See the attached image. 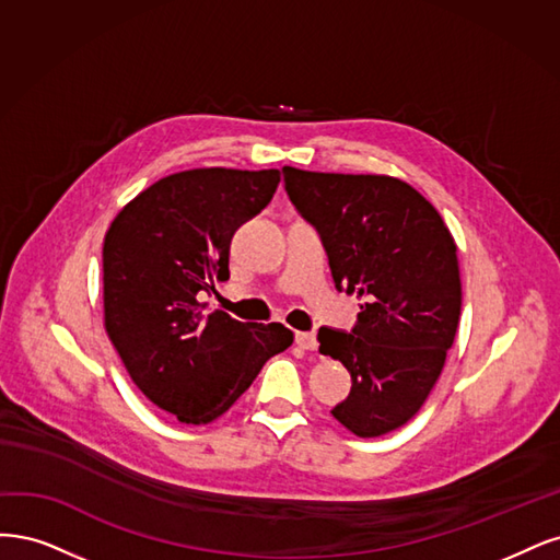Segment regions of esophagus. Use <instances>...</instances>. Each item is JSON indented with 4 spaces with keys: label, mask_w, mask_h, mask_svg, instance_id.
I'll use <instances>...</instances> for the list:
<instances>
[{
    "label": "esophagus",
    "mask_w": 560,
    "mask_h": 560,
    "mask_svg": "<svg viewBox=\"0 0 560 560\" xmlns=\"http://www.w3.org/2000/svg\"><path fill=\"white\" fill-rule=\"evenodd\" d=\"M295 345L300 349H306V351H316L318 341H316L314 332H295Z\"/></svg>",
    "instance_id": "1"
}]
</instances>
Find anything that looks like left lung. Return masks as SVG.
<instances>
[{"instance_id": "1", "label": "left lung", "mask_w": 560, "mask_h": 560, "mask_svg": "<svg viewBox=\"0 0 560 560\" xmlns=\"http://www.w3.org/2000/svg\"><path fill=\"white\" fill-rule=\"evenodd\" d=\"M283 182L320 232L335 288L360 300L353 332L318 330L320 353L353 382L330 413L355 438H382L423 407L454 345L463 300L456 242L402 178L283 167Z\"/></svg>"}]
</instances>
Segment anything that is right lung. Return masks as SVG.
<instances>
[{
  "label": "right lung",
  "instance_id": "right-lung-1",
  "mask_svg": "<svg viewBox=\"0 0 560 560\" xmlns=\"http://www.w3.org/2000/svg\"><path fill=\"white\" fill-rule=\"evenodd\" d=\"M279 170L200 167L160 178L106 230L104 330L135 386L182 423H211L269 358L293 345L281 323H242L200 302L230 277V242L260 213Z\"/></svg>",
  "mask_w": 560,
  "mask_h": 560
}]
</instances>
